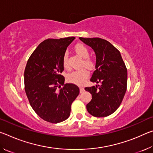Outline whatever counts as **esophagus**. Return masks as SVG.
<instances>
[{"label":"esophagus","instance_id":"34e87169","mask_svg":"<svg viewBox=\"0 0 153 153\" xmlns=\"http://www.w3.org/2000/svg\"><path fill=\"white\" fill-rule=\"evenodd\" d=\"M79 90H80V92L82 93L84 90V87H83V86H79Z\"/></svg>","mask_w":153,"mask_h":153}]
</instances>
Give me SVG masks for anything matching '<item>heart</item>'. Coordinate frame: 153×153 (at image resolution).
<instances>
[{
	"label": "heart",
	"instance_id": "obj_1",
	"mask_svg": "<svg viewBox=\"0 0 153 153\" xmlns=\"http://www.w3.org/2000/svg\"><path fill=\"white\" fill-rule=\"evenodd\" d=\"M75 51L77 55L84 59L82 61V65H84L88 69L92 68L94 65V62L91 59L88 58L89 56V51L86 46L82 44H77L75 46ZM63 64L65 67H68V53L65 52L63 55ZM89 76V73L86 69H81L69 73L67 76V80L69 83L77 85H82L86 81Z\"/></svg>",
	"mask_w": 153,
	"mask_h": 153
}]
</instances>
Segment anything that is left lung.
<instances>
[{"mask_svg":"<svg viewBox=\"0 0 153 153\" xmlns=\"http://www.w3.org/2000/svg\"><path fill=\"white\" fill-rule=\"evenodd\" d=\"M79 38L94 51L96 70L90 81L100 83L85 88L92 98L86 105L87 111L94 117H107L117 109L126 94L128 80L126 65L120 52L108 41L100 38Z\"/></svg>","mask_w":153,"mask_h":153,"instance_id":"obj_1","label":"left lung"}]
</instances>
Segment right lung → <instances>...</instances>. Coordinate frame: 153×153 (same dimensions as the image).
<instances>
[{"instance_id":"right-lung-1","label":"right lung","mask_w":153,"mask_h":153,"mask_svg":"<svg viewBox=\"0 0 153 153\" xmlns=\"http://www.w3.org/2000/svg\"><path fill=\"white\" fill-rule=\"evenodd\" d=\"M75 37L47 39L27 61L24 71L25 91L36 113L48 122L57 123L70 115L71 106L79 93L74 84H64L63 55ZM62 87H61V86Z\"/></svg>"}]
</instances>
